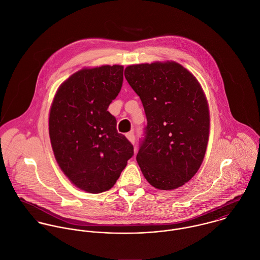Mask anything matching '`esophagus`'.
I'll list each match as a JSON object with an SVG mask.
<instances>
[{"instance_id": "obj_1", "label": "esophagus", "mask_w": 260, "mask_h": 260, "mask_svg": "<svg viewBox=\"0 0 260 260\" xmlns=\"http://www.w3.org/2000/svg\"><path fill=\"white\" fill-rule=\"evenodd\" d=\"M126 138L128 139V141L132 143V144H135V141H136V137H135V134L133 132L126 134Z\"/></svg>"}]
</instances>
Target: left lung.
Listing matches in <instances>:
<instances>
[{"instance_id": "8db88e82", "label": "left lung", "mask_w": 260, "mask_h": 260, "mask_svg": "<svg viewBox=\"0 0 260 260\" xmlns=\"http://www.w3.org/2000/svg\"><path fill=\"white\" fill-rule=\"evenodd\" d=\"M124 76L147 116L137 155L145 178L159 190L183 186L207 149L209 110L198 80L176 62L131 65Z\"/></svg>"}]
</instances>
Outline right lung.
Segmentation results:
<instances>
[{
  "label": "right lung",
  "instance_id": "obj_1",
  "mask_svg": "<svg viewBox=\"0 0 260 260\" xmlns=\"http://www.w3.org/2000/svg\"><path fill=\"white\" fill-rule=\"evenodd\" d=\"M123 82V67L82 69L61 84L49 115L55 158L68 179L89 193L109 190L134 156L107 110Z\"/></svg>",
  "mask_w": 260,
  "mask_h": 260
}]
</instances>
